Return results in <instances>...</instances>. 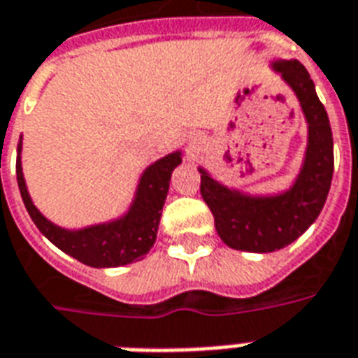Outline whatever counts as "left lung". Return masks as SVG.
<instances>
[{"label": "left lung", "instance_id": "left-lung-1", "mask_svg": "<svg viewBox=\"0 0 358 358\" xmlns=\"http://www.w3.org/2000/svg\"><path fill=\"white\" fill-rule=\"evenodd\" d=\"M299 97L308 120V152L294 185L278 197H248L217 184L201 169V195L220 238L233 250H282L312 225L324 206L334 173L332 129L313 82L300 62L274 64Z\"/></svg>", "mask_w": 358, "mask_h": 358}]
</instances>
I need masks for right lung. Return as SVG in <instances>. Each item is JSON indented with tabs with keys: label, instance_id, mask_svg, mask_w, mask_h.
Wrapping results in <instances>:
<instances>
[{
	"label": "right lung",
	"instance_id": "add662e5",
	"mask_svg": "<svg viewBox=\"0 0 358 358\" xmlns=\"http://www.w3.org/2000/svg\"><path fill=\"white\" fill-rule=\"evenodd\" d=\"M180 161H182L180 152L155 161L143 174L135 203L127 215L118 222L95 225L82 231H65L48 222L45 215H41L27 195L20 167V155L16 159V182L27 214L52 244L88 266L110 268V266H124L141 261L154 245L161 210L169 193L171 174L174 167L180 165Z\"/></svg>",
	"mask_w": 358,
	"mask_h": 358
}]
</instances>
